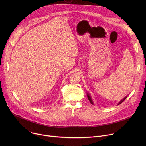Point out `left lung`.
Listing matches in <instances>:
<instances>
[{
  "instance_id": "1",
  "label": "left lung",
  "mask_w": 146,
  "mask_h": 146,
  "mask_svg": "<svg viewBox=\"0 0 146 146\" xmlns=\"http://www.w3.org/2000/svg\"><path fill=\"white\" fill-rule=\"evenodd\" d=\"M87 97H88V100H90V102H91V103L92 104V105H94V102H93V100H92V98H91V95H90V94L88 93V92H87ZM127 96H126L125 97H124L122 99H121L120 101H119V102H118V103L117 104V105H119V104H121L123 100H125V99L127 98Z\"/></svg>"
}]
</instances>
